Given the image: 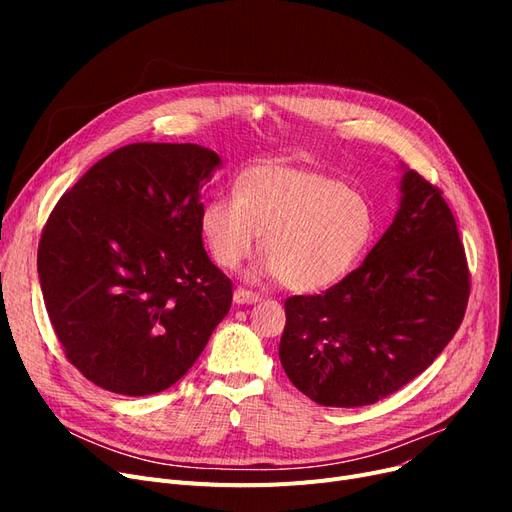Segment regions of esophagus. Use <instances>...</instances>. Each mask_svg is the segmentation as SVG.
Returning <instances> with one entry per match:
<instances>
[{
    "label": "esophagus",
    "instance_id": "esophagus-1",
    "mask_svg": "<svg viewBox=\"0 0 512 512\" xmlns=\"http://www.w3.org/2000/svg\"><path fill=\"white\" fill-rule=\"evenodd\" d=\"M257 301H261V297L253 290H247V288L234 290V303H238V305H245V303L249 305V303H257Z\"/></svg>",
    "mask_w": 512,
    "mask_h": 512
}]
</instances>
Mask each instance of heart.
<instances>
[{"label":"heart","instance_id":"1","mask_svg":"<svg viewBox=\"0 0 512 512\" xmlns=\"http://www.w3.org/2000/svg\"><path fill=\"white\" fill-rule=\"evenodd\" d=\"M205 245L224 270L255 251L267 257L265 274L288 288L317 292L338 284L367 251L375 211L357 186L311 168L261 161L218 193L201 211Z\"/></svg>","mask_w":512,"mask_h":512}]
</instances>
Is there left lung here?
<instances>
[{
    "label": "left lung",
    "instance_id": "8db88e82",
    "mask_svg": "<svg viewBox=\"0 0 512 512\" xmlns=\"http://www.w3.org/2000/svg\"><path fill=\"white\" fill-rule=\"evenodd\" d=\"M365 261L324 294L288 297L280 363L324 407L373 405L415 380L465 317L471 274L442 191L415 170Z\"/></svg>",
    "mask_w": 512,
    "mask_h": 512
}]
</instances>
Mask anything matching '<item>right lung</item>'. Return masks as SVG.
<instances>
[{
    "mask_svg": "<svg viewBox=\"0 0 512 512\" xmlns=\"http://www.w3.org/2000/svg\"><path fill=\"white\" fill-rule=\"evenodd\" d=\"M218 153L191 143L116 149L62 195L37 272L66 359L95 386L157 394L193 367L232 305L203 247L201 188Z\"/></svg>",
    "mask_w": 512,
    "mask_h": 512,
    "instance_id": "obj_1",
    "label": "right lung"
}]
</instances>
